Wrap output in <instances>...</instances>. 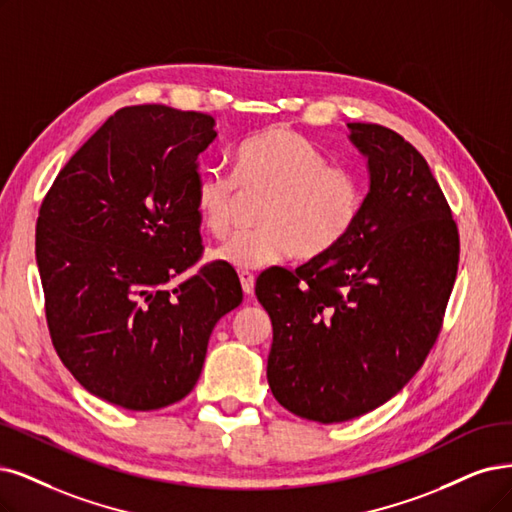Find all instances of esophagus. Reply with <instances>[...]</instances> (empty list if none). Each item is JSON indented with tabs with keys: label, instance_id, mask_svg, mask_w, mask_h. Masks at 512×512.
<instances>
[{
	"label": "esophagus",
	"instance_id": "esophagus-1",
	"mask_svg": "<svg viewBox=\"0 0 512 512\" xmlns=\"http://www.w3.org/2000/svg\"><path fill=\"white\" fill-rule=\"evenodd\" d=\"M238 278H240V285H242L244 295L251 297L255 293V276L251 272H240Z\"/></svg>",
	"mask_w": 512,
	"mask_h": 512
}]
</instances>
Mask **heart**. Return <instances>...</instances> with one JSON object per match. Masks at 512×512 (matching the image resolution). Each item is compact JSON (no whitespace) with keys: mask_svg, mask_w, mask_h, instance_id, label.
<instances>
[{"mask_svg":"<svg viewBox=\"0 0 512 512\" xmlns=\"http://www.w3.org/2000/svg\"><path fill=\"white\" fill-rule=\"evenodd\" d=\"M242 194H268L261 227L238 232L213 257L236 270H261L295 255L304 261L335 251L365 211V179L329 164L310 139L289 126H270L236 149V173L208 168L196 181V208L208 232L230 234Z\"/></svg>","mask_w":512,"mask_h":512,"instance_id":"b5f03b06","label":"heart"}]
</instances>
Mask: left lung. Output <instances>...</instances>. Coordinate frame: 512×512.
<instances>
[{"instance_id":"left-lung-1","label":"left lung","mask_w":512,"mask_h":512,"mask_svg":"<svg viewBox=\"0 0 512 512\" xmlns=\"http://www.w3.org/2000/svg\"><path fill=\"white\" fill-rule=\"evenodd\" d=\"M348 128L369 170L361 221L329 255L255 285L274 329V399L320 424L377 409L418 373L460 261L456 221L420 151L380 124Z\"/></svg>"}]
</instances>
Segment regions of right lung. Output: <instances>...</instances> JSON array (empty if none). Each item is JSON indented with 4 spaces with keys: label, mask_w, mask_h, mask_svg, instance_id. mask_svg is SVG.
I'll return each mask as SVG.
<instances>
[{
    "label": "right lung",
    "mask_w": 512,
    "mask_h": 512,
    "mask_svg": "<svg viewBox=\"0 0 512 512\" xmlns=\"http://www.w3.org/2000/svg\"><path fill=\"white\" fill-rule=\"evenodd\" d=\"M215 120L124 107L71 156L46 194L35 259L56 354L90 394L151 411L194 390L219 318L242 301L219 261L170 287L202 255L198 156Z\"/></svg>",
    "instance_id": "right-lung-1"
}]
</instances>
